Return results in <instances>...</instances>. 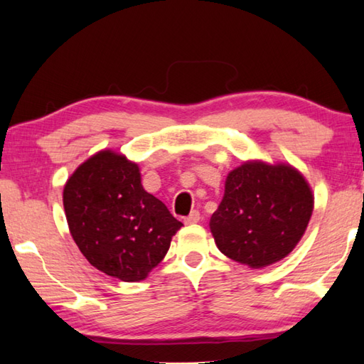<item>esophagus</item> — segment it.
<instances>
[{
	"label": "esophagus",
	"instance_id": "esophagus-1",
	"mask_svg": "<svg viewBox=\"0 0 364 364\" xmlns=\"http://www.w3.org/2000/svg\"><path fill=\"white\" fill-rule=\"evenodd\" d=\"M197 222H200V213L198 211H192L186 219H184V223H186V225H192V223H197Z\"/></svg>",
	"mask_w": 364,
	"mask_h": 364
}]
</instances>
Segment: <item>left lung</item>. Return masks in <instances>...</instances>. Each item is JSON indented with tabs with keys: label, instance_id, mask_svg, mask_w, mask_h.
Masks as SVG:
<instances>
[{
	"label": "left lung",
	"instance_id": "left-lung-1",
	"mask_svg": "<svg viewBox=\"0 0 364 364\" xmlns=\"http://www.w3.org/2000/svg\"><path fill=\"white\" fill-rule=\"evenodd\" d=\"M313 208V191L296 167L252 159L227 175L225 192L210 228L225 257L262 269L296 249Z\"/></svg>",
	"mask_w": 364,
	"mask_h": 364
}]
</instances>
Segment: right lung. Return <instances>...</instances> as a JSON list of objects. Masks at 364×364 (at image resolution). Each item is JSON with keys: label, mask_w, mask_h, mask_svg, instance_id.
<instances>
[{"label": "right lung", "mask_w": 364, "mask_h": 364, "mask_svg": "<svg viewBox=\"0 0 364 364\" xmlns=\"http://www.w3.org/2000/svg\"><path fill=\"white\" fill-rule=\"evenodd\" d=\"M125 154L100 150L68 178L63 202L68 230L92 266L122 282H142L164 259L183 227L149 194Z\"/></svg>", "instance_id": "add662e5"}]
</instances>
